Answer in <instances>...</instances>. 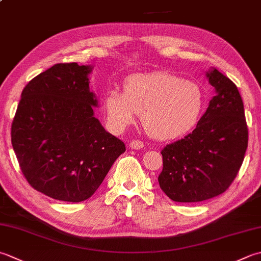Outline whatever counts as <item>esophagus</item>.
Instances as JSON below:
<instances>
[{
  "instance_id": "1",
  "label": "esophagus",
  "mask_w": 261,
  "mask_h": 261,
  "mask_svg": "<svg viewBox=\"0 0 261 261\" xmlns=\"http://www.w3.org/2000/svg\"><path fill=\"white\" fill-rule=\"evenodd\" d=\"M129 146L131 149H141V148H144V142L140 140H132L130 141Z\"/></svg>"
}]
</instances>
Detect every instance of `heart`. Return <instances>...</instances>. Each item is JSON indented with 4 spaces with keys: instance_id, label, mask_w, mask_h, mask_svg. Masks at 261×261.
<instances>
[{
    "instance_id": "heart-1",
    "label": "heart",
    "mask_w": 261,
    "mask_h": 261,
    "mask_svg": "<svg viewBox=\"0 0 261 261\" xmlns=\"http://www.w3.org/2000/svg\"><path fill=\"white\" fill-rule=\"evenodd\" d=\"M206 96L196 81L170 72L127 76L123 93L111 90L104 97L110 127L123 131L137 114L150 137L172 140L191 132L201 119Z\"/></svg>"
}]
</instances>
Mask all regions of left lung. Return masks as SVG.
Listing matches in <instances>:
<instances>
[{
    "label": "left lung",
    "instance_id": "obj_1",
    "mask_svg": "<svg viewBox=\"0 0 261 261\" xmlns=\"http://www.w3.org/2000/svg\"><path fill=\"white\" fill-rule=\"evenodd\" d=\"M216 90L196 129L162 150L158 176L165 195L176 202H199L225 192L241 167L248 126L238 87L216 69L207 72Z\"/></svg>",
    "mask_w": 261,
    "mask_h": 261
}]
</instances>
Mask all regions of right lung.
Listing matches in <instances>:
<instances>
[{"label":"right lung","mask_w":261,"mask_h":261,"mask_svg":"<svg viewBox=\"0 0 261 261\" xmlns=\"http://www.w3.org/2000/svg\"><path fill=\"white\" fill-rule=\"evenodd\" d=\"M90 65L58 63L24 87L11 126L12 147L25 180L56 200L80 202L99 188L123 141L94 116Z\"/></svg>","instance_id":"right-lung-1"}]
</instances>
